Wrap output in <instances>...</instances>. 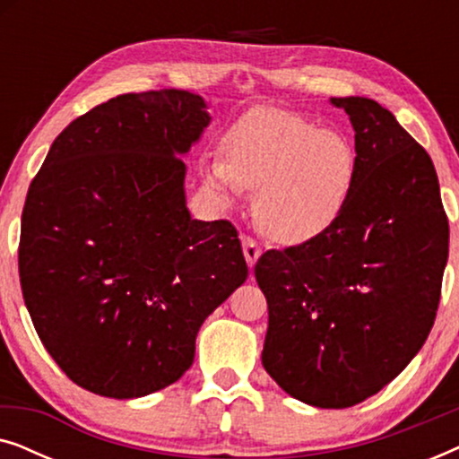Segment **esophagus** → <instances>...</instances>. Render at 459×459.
Instances as JSON below:
<instances>
[{
	"instance_id": "esophagus-1",
	"label": "esophagus",
	"mask_w": 459,
	"mask_h": 459,
	"mask_svg": "<svg viewBox=\"0 0 459 459\" xmlns=\"http://www.w3.org/2000/svg\"><path fill=\"white\" fill-rule=\"evenodd\" d=\"M242 250H244V256H247L248 267H255L256 259H259L261 253H263V248L259 247V242H256L255 238L244 236V238H242Z\"/></svg>"
}]
</instances>
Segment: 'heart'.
Returning a JSON list of instances; mask_svg holds the SVG:
<instances>
[{"instance_id":"b5f03b06","label":"heart","mask_w":459,"mask_h":459,"mask_svg":"<svg viewBox=\"0 0 459 459\" xmlns=\"http://www.w3.org/2000/svg\"><path fill=\"white\" fill-rule=\"evenodd\" d=\"M223 200L255 194V219L273 242L305 244L338 223L353 196L357 154L347 137L297 112L259 106L221 137V156L203 165Z\"/></svg>"}]
</instances>
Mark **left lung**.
Here are the masks:
<instances>
[{
    "label": "left lung",
    "mask_w": 459,
    "mask_h": 459,
    "mask_svg": "<svg viewBox=\"0 0 459 459\" xmlns=\"http://www.w3.org/2000/svg\"><path fill=\"white\" fill-rule=\"evenodd\" d=\"M355 129L357 181L316 240L255 265L269 325L263 368L294 399L342 410L403 372L435 324L449 221L430 156L369 98H332Z\"/></svg>",
    "instance_id": "1"
}]
</instances>
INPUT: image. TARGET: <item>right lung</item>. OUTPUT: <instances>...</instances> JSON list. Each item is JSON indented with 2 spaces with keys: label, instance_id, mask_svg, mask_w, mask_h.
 I'll list each match as a JSON object with an SVG mask.
<instances>
[{
  "label": "right lung",
  "instance_id": "add662e5",
  "mask_svg": "<svg viewBox=\"0 0 459 459\" xmlns=\"http://www.w3.org/2000/svg\"><path fill=\"white\" fill-rule=\"evenodd\" d=\"M211 117L184 90L123 93L74 118L29 186L18 273L43 347L85 391L178 382L200 325L248 278L225 219L186 206V154Z\"/></svg>",
  "mask_w": 459,
  "mask_h": 459
}]
</instances>
